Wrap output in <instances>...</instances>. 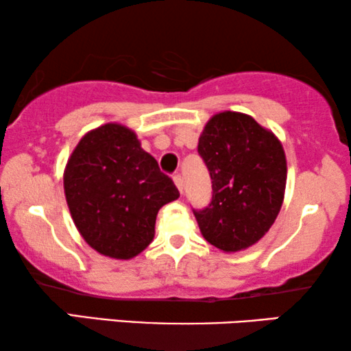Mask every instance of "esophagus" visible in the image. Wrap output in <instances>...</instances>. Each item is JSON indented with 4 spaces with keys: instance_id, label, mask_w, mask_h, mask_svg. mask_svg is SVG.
I'll return each instance as SVG.
<instances>
[{
    "instance_id": "34e87169",
    "label": "esophagus",
    "mask_w": 351,
    "mask_h": 351,
    "mask_svg": "<svg viewBox=\"0 0 351 351\" xmlns=\"http://www.w3.org/2000/svg\"><path fill=\"white\" fill-rule=\"evenodd\" d=\"M174 184L177 185V189H179L180 193H184V179H182L180 174L174 176Z\"/></svg>"
}]
</instances>
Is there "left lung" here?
Here are the masks:
<instances>
[{
  "mask_svg": "<svg viewBox=\"0 0 351 351\" xmlns=\"http://www.w3.org/2000/svg\"><path fill=\"white\" fill-rule=\"evenodd\" d=\"M198 153L213 180V199L193 209L201 234L225 252L256 244L275 222L286 189V156L275 134L237 112L214 114Z\"/></svg>",
  "mask_w": 351,
  "mask_h": 351,
  "instance_id": "8db88e82",
  "label": "left lung"
}]
</instances>
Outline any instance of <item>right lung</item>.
Here are the masks:
<instances>
[{
    "label": "right lung",
    "mask_w": 351,
    "mask_h": 351,
    "mask_svg": "<svg viewBox=\"0 0 351 351\" xmlns=\"http://www.w3.org/2000/svg\"><path fill=\"white\" fill-rule=\"evenodd\" d=\"M71 219L95 251L132 258L155 237L158 210L179 198L169 176L131 129L108 123L86 134L64 174Z\"/></svg>",
    "instance_id": "right-lung-1"
}]
</instances>
